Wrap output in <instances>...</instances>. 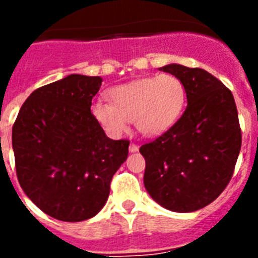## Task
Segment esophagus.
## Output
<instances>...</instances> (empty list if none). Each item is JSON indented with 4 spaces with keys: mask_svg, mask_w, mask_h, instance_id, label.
<instances>
[{
    "mask_svg": "<svg viewBox=\"0 0 258 258\" xmlns=\"http://www.w3.org/2000/svg\"><path fill=\"white\" fill-rule=\"evenodd\" d=\"M138 149H140V146L136 145V143H131V146H129V151L131 152H137Z\"/></svg>",
    "mask_w": 258,
    "mask_h": 258,
    "instance_id": "1",
    "label": "esophagus"
}]
</instances>
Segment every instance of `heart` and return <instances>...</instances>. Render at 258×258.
<instances>
[{
    "mask_svg": "<svg viewBox=\"0 0 258 258\" xmlns=\"http://www.w3.org/2000/svg\"><path fill=\"white\" fill-rule=\"evenodd\" d=\"M108 101L92 104L93 117L107 134L121 136L133 120L140 133L152 137L177 121L186 102V90L178 77L164 74L115 86L108 92Z\"/></svg>",
    "mask_w": 258,
    "mask_h": 258,
    "instance_id": "b5f03b06",
    "label": "heart"
}]
</instances>
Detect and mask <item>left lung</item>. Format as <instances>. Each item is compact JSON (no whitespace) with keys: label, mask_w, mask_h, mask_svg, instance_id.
Returning <instances> with one entry per match:
<instances>
[{"label":"left lung","mask_w":258,"mask_h":258,"mask_svg":"<svg viewBox=\"0 0 258 258\" xmlns=\"http://www.w3.org/2000/svg\"><path fill=\"white\" fill-rule=\"evenodd\" d=\"M160 70L181 80L187 107L172 127L140 149L143 182L164 208L195 212L217 199L232 177L241 146L236 104L229 89L202 68Z\"/></svg>","instance_id":"left-lung-1"}]
</instances>
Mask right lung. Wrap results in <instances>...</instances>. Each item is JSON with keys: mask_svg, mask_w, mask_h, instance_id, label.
Instances as JSON below:
<instances>
[{"mask_svg": "<svg viewBox=\"0 0 258 258\" xmlns=\"http://www.w3.org/2000/svg\"><path fill=\"white\" fill-rule=\"evenodd\" d=\"M99 76L70 75L36 89L13 126L18 181L50 217L80 222L94 217L109 195L129 141L109 140L93 117Z\"/></svg>", "mask_w": 258, "mask_h": 258, "instance_id": "obj_1", "label": "right lung"}]
</instances>
